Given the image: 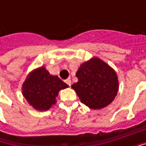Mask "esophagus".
Segmentation results:
<instances>
[{
	"instance_id": "1",
	"label": "esophagus",
	"mask_w": 146,
	"mask_h": 146,
	"mask_svg": "<svg viewBox=\"0 0 146 146\" xmlns=\"http://www.w3.org/2000/svg\"><path fill=\"white\" fill-rule=\"evenodd\" d=\"M65 82L69 86H71V80L70 79H66V80H65Z\"/></svg>"
}]
</instances>
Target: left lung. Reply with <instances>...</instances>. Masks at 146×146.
<instances>
[{
  "label": "left lung",
  "mask_w": 146,
  "mask_h": 146,
  "mask_svg": "<svg viewBox=\"0 0 146 146\" xmlns=\"http://www.w3.org/2000/svg\"><path fill=\"white\" fill-rule=\"evenodd\" d=\"M78 81L72 85L80 102L93 110L107 106L117 95L116 72L98 58L83 63L76 73Z\"/></svg>",
  "instance_id": "8db88e82"
}]
</instances>
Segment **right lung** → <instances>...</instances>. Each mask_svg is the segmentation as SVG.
<instances>
[{
	"instance_id": "right-lung-1",
	"label": "right lung",
	"mask_w": 146,
	"mask_h": 146,
	"mask_svg": "<svg viewBox=\"0 0 146 146\" xmlns=\"http://www.w3.org/2000/svg\"><path fill=\"white\" fill-rule=\"evenodd\" d=\"M57 76H52L44 67L29 74L23 85V94L29 104L40 111L48 110L55 104L58 92L68 88Z\"/></svg>"
}]
</instances>
